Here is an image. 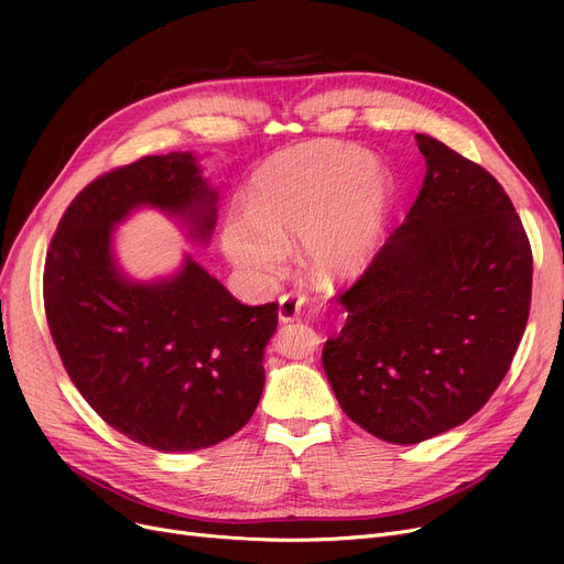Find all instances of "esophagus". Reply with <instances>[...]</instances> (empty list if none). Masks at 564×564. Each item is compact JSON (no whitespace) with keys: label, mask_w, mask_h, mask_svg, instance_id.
Segmentation results:
<instances>
[{"label":"esophagus","mask_w":564,"mask_h":564,"mask_svg":"<svg viewBox=\"0 0 564 564\" xmlns=\"http://www.w3.org/2000/svg\"><path fill=\"white\" fill-rule=\"evenodd\" d=\"M306 297L302 292H288L279 300V317L281 322H292L302 315Z\"/></svg>","instance_id":"34e87169"}]
</instances>
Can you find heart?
Returning a JSON list of instances; mask_svg holds the SVG:
<instances>
[{
    "mask_svg": "<svg viewBox=\"0 0 564 564\" xmlns=\"http://www.w3.org/2000/svg\"><path fill=\"white\" fill-rule=\"evenodd\" d=\"M383 200L387 177L361 148L292 145L256 171L247 215L224 221L221 247L242 272L270 276L283 264L290 237H302L315 272L343 276L366 260Z\"/></svg>",
    "mask_w": 564,
    "mask_h": 564,
    "instance_id": "heart-1",
    "label": "heart"
}]
</instances>
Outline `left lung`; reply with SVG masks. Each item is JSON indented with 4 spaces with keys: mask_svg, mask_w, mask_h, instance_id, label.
Segmentation results:
<instances>
[{
    "mask_svg": "<svg viewBox=\"0 0 564 564\" xmlns=\"http://www.w3.org/2000/svg\"><path fill=\"white\" fill-rule=\"evenodd\" d=\"M425 181L368 270L338 294L345 327L322 368L347 416L409 446L466 423L523 338L532 251L496 177L416 134Z\"/></svg>",
    "mask_w": 564,
    "mask_h": 564,
    "instance_id": "8db88e82",
    "label": "left lung"
}]
</instances>
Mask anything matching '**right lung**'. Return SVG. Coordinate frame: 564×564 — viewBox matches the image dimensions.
<instances>
[{"instance_id":"1","label":"right lung","mask_w":564,"mask_h":564,"mask_svg":"<svg viewBox=\"0 0 564 564\" xmlns=\"http://www.w3.org/2000/svg\"><path fill=\"white\" fill-rule=\"evenodd\" d=\"M215 203L192 153L145 155L73 198L45 258L47 327L68 377L107 425L162 453L210 448L249 423L279 304L237 302L192 258L169 281L132 283L111 228L153 205L205 240Z\"/></svg>"}]
</instances>
